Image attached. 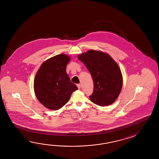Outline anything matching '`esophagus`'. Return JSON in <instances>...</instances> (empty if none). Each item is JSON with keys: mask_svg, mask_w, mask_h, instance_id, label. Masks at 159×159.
<instances>
[{"mask_svg": "<svg viewBox=\"0 0 159 159\" xmlns=\"http://www.w3.org/2000/svg\"><path fill=\"white\" fill-rule=\"evenodd\" d=\"M77 87H78V89H81V84H77Z\"/></svg>", "mask_w": 159, "mask_h": 159, "instance_id": "1", "label": "esophagus"}]
</instances>
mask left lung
<instances>
[{"label": "left lung", "instance_id": "obj_1", "mask_svg": "<svg viewBox=\"0 0 159 159\" xmlns=\"http://www.w3.org/2000/svg\"><path fill=\"white\" fill-rule=\"evenodd\" d=\"M82 61L91 74L94 90L90 101L100 106L111 105L120 93L123 84L122 73L111 57L102 52L89 50L80 54Z\"/></svg>", "mask_w": 159, "mask_h": 159}]
</instances>
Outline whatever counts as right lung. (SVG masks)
Here are the masks:
<instances>
[{"label":"right lung","mask_w":159,"mask_h":159,"mask_svg":"<svg viewBox=\"0 0 159 159\" xmlns=\"http://www.w3.org/2000/svg\"><path fill=\"white\" fill-rule=\"evenodd\" d=\"M70 57L58 54L41 65L34 78V90L42 105L57 110L68 102L73 91L78 89L70 81L66 67Z\"/></svg>","instance_id":"add662e5"}]
</instances>
